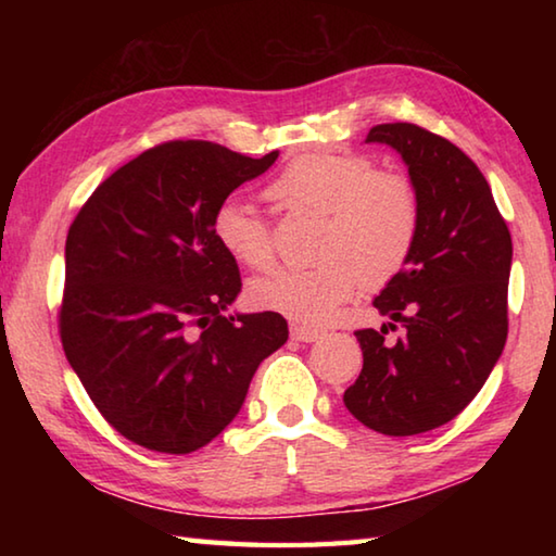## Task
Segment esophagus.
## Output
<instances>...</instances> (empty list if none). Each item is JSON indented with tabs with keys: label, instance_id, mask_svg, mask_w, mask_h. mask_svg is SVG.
<instances>
[{
	"label": "esophagus",
	"instance_id": "34e87169",
	"mask_svg": "<svg viewBox=\"0 0 556 556\" xmlns=\"http://www.w3.org/2000/svg\"><path fill=\"white\" fill-rule=\"evenodd\" d=\"M291 338L301 343H314L321 338V331H316V328H308V326H296L291 324Z\"/></svg>",
	"mask_w": 556,
	"mask_h": 556
}]
</instances>
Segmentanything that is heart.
Masks as SVG:
<instances>
[{
  "instance_id": "b5f03b06",
  "label": "heart",
  "mask_w": 556,
  "mask_h": 556,
  "mask_svg": "<svg viewBox=\"0 0 556 556\" xmlns=\"http://www.w3.org/2000/svg\"><path fill=\"white\" fill-rule=\"evenodd\" d=\"M287 211L316 213L312 267H289L250 285V301L304 326H324L357 285L375 289L397 277L419 235V199L409 178L380 172L372 159L345 152L301 154L267 188ZM213 235L244 267L275 262L269 223L240 199L213 213Z\"/></svg>"
}]
</instances>
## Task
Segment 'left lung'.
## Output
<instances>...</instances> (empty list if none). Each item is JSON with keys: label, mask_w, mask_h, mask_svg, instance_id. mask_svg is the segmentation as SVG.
Here are the masks:
<instances>
[{"label": "left lung", "mask_w": 556, "mask_h": 556, "mask_svg": "<svg viewBox=\"0 0 556 556\" xmlns=\"http://www.w3.org/2000/svg\"><path fill=\"white\" fill-rule=\"evenodd\" d=\"M397 149L419 199V235L407 265L375 296L390 318L355 331L363 370L345 390L348 412L388 437L437 429L468 407L507 338L513 240L491 186L448 139L409 122L368 131ZM401 338L387 341V328Z\"/></svg>", "instance_id": "8db88e82"}]
</instances>
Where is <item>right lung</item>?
Wrapping results in <instances>:
<instances>
[{
	"label": "right lung",
	"instance_id": "obj_1",
	"mask_svg": "<svg viewBox=\"0 0 556 556\" xmlns=\"http://www.w3.org/2000/svg\"><path fill=\"white\" fill-rule=\"evenodd\" d=\"M277 156L174 139L119 166L75 215L61 343L108 425L139 446L208 444L257 365L287 343L281 314L225 316L242 281L213 235L215 208Z\"/></svg>",
	"mask_w": 556,
	"mask_h": 556
}]
</instances>
